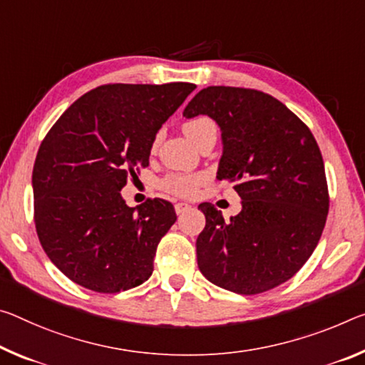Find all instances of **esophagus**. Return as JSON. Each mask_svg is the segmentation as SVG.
Masks as SVG:
<instances>
[{"mask_svg":"<svg viewBox=\"0 0 365 365\" xmlns=\"http://www.w3.org/2000/svg\"><path fill=\"white\" fill-rule=\"evenodd\" d=\"M190 207H192V206H190L188 203H182V201H180V203H175V212L178 214V216H180V214H183L185 211H188Z\"/></svg>","mask_w":365,"mask_h":365,"instance_id":"esophagus-1","label":"esophagus"}]
</instances>
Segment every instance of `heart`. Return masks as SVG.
Here are the masks:
<instances>
[{
    "instance_id": "heart-1",
    "label": "heart",
    "mask_w": 365,
    "mask_h": 365,
    "mask_svg": "<svg viewBox=\"0 0 365 365\" xmlns=\"http://www.w3.org/2000/svg\"><path fill=\"white\" fill-rule=\"evenodd\" d=\"M185 136L193 144H198L203 138L210 135H216V123L207 117H196L187 120L182 126ZM155 146V143H154ZM203 173H173L162 180V188L165 192L178 195V196H193L201 183L205 182Z\"/></svg>"
}]
</instances>
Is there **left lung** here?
<instances>
[{"instance_id": "obj_1", "label": "left lung", "mask_w": 365, "mask_h": 365, "mask_svg": "<svg viewBox=\"0 0 365 365\" xmlns=\"http://www.w3.org/2000/svg\"><path fill=\"white\" fill-rule=\"evenodd\" d=\"M207 115L221 128L217 180L234 183L242 211L224 221L201 203L206 225L196 239L207 281L237 294H259L302 268L320 240L328 187L314 135L284 103L264 92L227 86L201 89L185 118Z\"/></svg>"}]
</instances>
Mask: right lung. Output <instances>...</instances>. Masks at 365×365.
<instances>
[{
  "label": "right lung",
  "instance_id": "right-lung-1",
  "mask_svg": "<svg viewBox=\"0 0 365 365\" xmlns=\"http://www.w3.org/2000/svg\"><path fill=\"white\" fill-rule=\"evenodd\" d=\"M196 86L107 84L88 92L51 126L32 172L36 229L69 279L113 294L153 274L155 248L177 214L159 198L130 207L121 188L149 165L160 126Z\"/></svg>",
  "mask_w": 365,
  "mask_h": 365
}]
</instances>
